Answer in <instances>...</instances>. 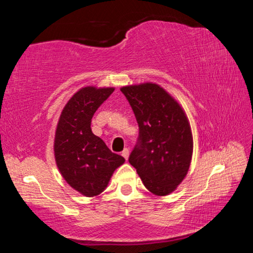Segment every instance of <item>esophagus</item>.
Segmentation results:
<instances>
[{
	"label": "esophagus",
	"instance_id": "34e87169",
	"mask_svg": "<svg viewBox=\"0 0 253 253\" xmlns=\"http://www.w3.org/2000/svg\"><path fill=\"white\" fill-rule=\"evenodd\" d=\"M122 155H123V157L125 158V160L127 161V160H128V156H129V149H128V148L124 149V151L122 152Z\"/></svg>",
	"mask_w": 253,
	"mask_h": 253
}]
</instances>
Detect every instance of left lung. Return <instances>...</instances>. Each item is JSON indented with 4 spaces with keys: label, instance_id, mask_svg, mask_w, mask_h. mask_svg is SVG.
Returning a JSON list of instances; mask_svg holds the SVG:
<instances>
[{
    "label": "left lung",
    "instance_id": "8db88e82",
    "mask_svg": "<svg viewBox=\"0 0 253 253\" xmlns=\"http://www.w3.org/2000/svg\"><path fill=\"white\" fill-rule=\"evenodd\" d=\"M134 111L139 135L130 165L153 194L172 193L190 169L193 137L182 107L161 85L152 83L121 88Z\"/></svg>",
    "mask_w": 253,
    "mask_h": 253
}]
</instances>
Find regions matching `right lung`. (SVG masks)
<instances>
[{
	"label": "right lung",
	"mask_w": 253,
	"mask_h": 253,
	"mask_svg": "<svg viewBox=\"0 0 253 253\" xmlns=\"http://www.w3.org/2000/svg\"><path fill=\"white\" fill-rule=\"evenodd\" d=\"M114 90L81 88L67 102L55 129L53 149L60 173L72 188L88 198L100 194L115 169L125 162L90 127L93 114Z\"/></svg>",
	"instance_id": "right-lung-1"
}]
</instances>
